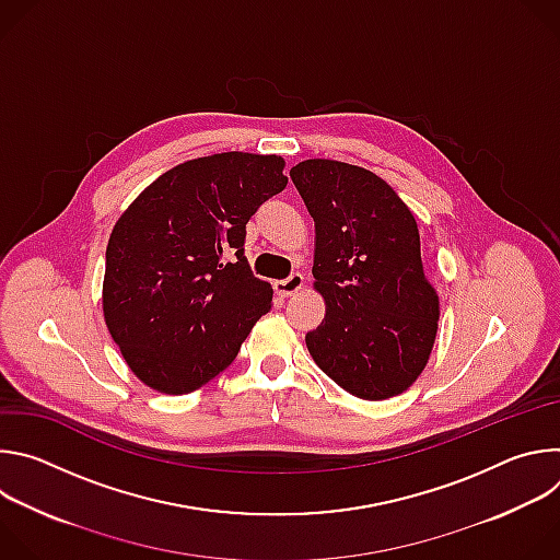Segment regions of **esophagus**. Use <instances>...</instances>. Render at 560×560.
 I'll return each mask as SVG.
<instances>
[{"label":"esophagus","instance_id":"34e87169","mask_svg":"<svg viewBox=\"0 0 560 560\" xmlns=\"http://www.w3.org/2000/svg\"><path fill=\"white\" fill-rule=\"evenodd\" d=\"M301 288H303V275H301V272H292L288 279L275 281V290H277L281 296H292V294H296Z\"/></svg>","mask_w":560,"mask_h":560}]
</instances>
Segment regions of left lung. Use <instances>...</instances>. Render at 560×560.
<instances>
[{
    "mask_svg": "<svg viewBox=\"0 0 560 560\" xmlns=\"http://www.w3.org/2000/svg\"><path fill=\"white\" fill-rule=\"evenodd\" d=\"M314 219V288L326 318L305 346L337 385L365 401L406 392L423 372L439 294L421 261L417 219L381 177L332 159L290 171Z\"/></svg>",
    "mask_w": 560,
    "mask_h": 560,
    "instance_id": "left-lung-1",
    "label": "left lung"
}]
</instances>
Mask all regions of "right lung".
I'll return each instance as SVG.
<instances>
[{"instance_id":"add662e5","label":"right lung","mask_w":560,"mask_h":560,"mask_svg":"<svg viewBox=\"0 0 560 560\" xmlns=\"http://www.w3.org/2000/svg\"><path fill=\"white\" fill-rule=\"evenodd\" d=\"M277 154L219 152L152 182L106 248L104 318L152 389L188 394L225 370L272 307L244 255L246 223L288 177Z\"/></svg>"}]
</instances>
